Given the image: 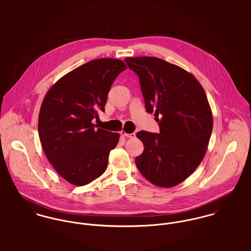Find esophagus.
Masks as SVG:
<instances>
[{
	"mask_svg": "<svg viewBox=\"0 0 251 251\" xmlns=\"http://www.w3.org/2000/svg\"><path fill=\"white\" fill-rule=\"evenodd\" d=\"M121 135H122V136H126V137H127V138H134V137H135V133H134V132H133V133H126V132H125L124 130L121 131Z\"/></svg>",
	"mask_w": 251,
	"mask_h": 251,
	"instance_id": "1",
	"label": "esophagus"
}]
</instances>
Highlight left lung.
Returning <instances> with one entry per match:
<instances>
[{
	"instance_id": "1",
	"label": "left lung",
	"mask_w": 251,
	"mask_h": 251,
	"mask_svg": "<svg viewBox=\"0 0 251 251\" xmlns=\"http://www.w3.org/2000/svg\"><path fill=\"white\" fill-rule=\"evenodd\" d=\"M139 77L145 108L154 113L159 132L139 131L144 151L135 158L151 183L171 187L183 181L205 156L213 114L197 79L178 66L155 57L125 59Z\"/></svg>"
}]
</instances>
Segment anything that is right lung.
<instances>
[{"label": "right lung", "instance_id": "obj_1", "mask_svg": "<svg viewBox=\"0 0 251 251\" xmlns=\"http://www.w3.org/2000/svg\"><path fill=\"white\" fill-rule=\"evenodd\" d=\"M123 61L105 58L88 62L62 77L47 92L38 117V134L47 159L66 180L85 185L107 167L119 133L95 129L94 119L104 112L110 88Z\"/></svg>", "mask_w": 251, "mask_h": 251}]
</instances>
